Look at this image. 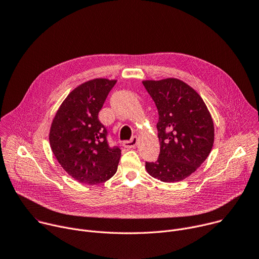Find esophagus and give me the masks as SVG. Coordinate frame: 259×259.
Here are the masks:
<instances>
[{"label": "esophagus", "instance_id": "1", "mask_svg": "<svg viewBox=\"0 0 259 259\" xmlns=\"http://www.w3.org/2000/svg\"><path fill=\"white\" fill-rule=\"evenodd\" d=\"M137 143H138V138L136 136H133L130 140L124 141L123 146L126 147V149H134V147L137 145Z\"/></svg>", "mask_w": 259, "mask_h": 259}]
</instances>
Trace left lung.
I'll return each instance as SVG.
<instances>
[{"label":"left lung","mask_w":259,"mask_h":259,"mask_svg":"<svg viewBox=\"0 0 259 259\" xmlns=\"http://www.w3.org/2000/svg\"><path fill=\"white\" fill-rule=\"evenodd\" d=\"M142 84L158 108L161 145L158 161L145 162V169L163 182L181 181L203 164L212 150L210 112L198 92L181 80H145Z\"/></svg>","instance_id":"left-lung-1"}]
</instances>
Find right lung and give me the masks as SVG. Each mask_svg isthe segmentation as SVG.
I'll use <instances>...</instances> for the list:
<instances>
[{
    "mask_svg": "<svg viewBox=\"0 0 259 259\" xmlns=\"http://www.w3.org/2000/svg\"><path fill=\"white\" fill-rule=\"evenodd\" d=\"M116 83L98 78L81 84L66 96L52 121L51 150L64 171L81 183L105 182L117 172L121 150L109 147L107 131L98 120Z\"/></svg>",
    "mask_w": 259,
    "mask_h": 259,
    "instance_id": "obj_1",
    "label": "right lung"
}]
</instances>
